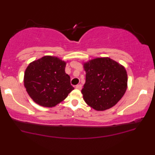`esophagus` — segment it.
Returning <instances> with one entry per match:
<instances>
[{
  "label": "esophagus",
  "instance_id": "1",
  "mask_svg": "<svg viewBox=\"0 0 155 155\" xmlns=\"http://www.w3.org/2000/svg\"><path fill=\"white\" fill-rule=\"evenodd\" d=\"M76 89H81V84H77L76 86Z\"/></svg>",
  "mask_w": 155,
  "mask_h": 155
}]
</instances>
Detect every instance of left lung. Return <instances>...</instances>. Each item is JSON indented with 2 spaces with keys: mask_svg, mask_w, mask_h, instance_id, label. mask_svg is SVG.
Wrapping results in <instances>:
<instances>
[{
  "mask_svg": "<svg viewBox=\"0 0 155 155\" xmlns=\"http://www.w3.org/2000/svg\"><path fill=\"white\" fill-rule=\"evenodd\" d=\"M86 82L81 89L86 103L102 111L116 105L127 89L128 76L122 65L110 58H97L84 63Z\"/></svg>",
  "mask_w": 155,
  "mask_h": 155,
  "instance_id": "left-lung-1",
  "label": "left lung"
}]
</instances>
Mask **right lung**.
Listing matches in <instances>:
<instances>
[{
    "label": "right lung",
    "mask_w": 155,
    "mask_h": 155,
    "mask_svg": "<svg viewBox=\"0 0 155 155\" xmlns=\"http://www.w3.org/2000/svg\"><path fill=\"white\" fill-rule=\"evenodd\" d=\"M66 65L64 61L50 55L29 63L24 72V84L33 101L52 107L67 97L74 88L65 72Z\"/></svg>",
    "instance_id": "1"
}]
</instances>
